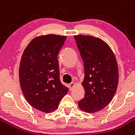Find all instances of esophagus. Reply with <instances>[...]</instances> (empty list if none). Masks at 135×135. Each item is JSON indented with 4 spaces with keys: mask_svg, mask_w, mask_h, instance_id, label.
Masks as SVG:
<instances>
[{
    "mask_svg": "<svg viewBox=\"0 0 135 135\" xmlns=\"http://www.w3.org/2000/svg\"><path fill=\"white\" fill-rule=\"evenodd\" d=\"M75 86V83H71L69 84V88H70V90H72L74 87Z\"/></svg>",
    "mask_w": 135,
    "mask_h": 135,
    "instance_id": "1",
    "label": "esophagus"
}]
</instances>
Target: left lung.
Masks as SVG:
<instances>
[{
  "instance_id": "8db88e82",
  "label": "left lung",
  "mask_w": 135,
  "mask_h": 135,
  "mask_svg": "<svg viewBox=\"0 0 135 135\" xmlns=\"http://www.w3.org/2000/svg\"><path fill=\"white\" fill-rule=\"evenodd\" d=\"M85 66L81 85L85 96L78 102L81 110L94 113L110 103L118 84V66L114 53L100 38L74 35Z\"/></svg>"
}]
</instances>
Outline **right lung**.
Here are the masks:
<instances>
[{
    "label": "right lung",
    "instance_id": "add662e5",
    "mask_svg": "<svg viewBox=\"0 0 135 135\" xmlns=\"http://www.w3.org/2000/svg\"><path fill=\"white\" fill-rule=\"evenodd\" d=\"M65 35L47 34L33 38L24 50L19 65V82L27 102L49 113L57 108L69 89L59 79L57 54Z\"/></svg>",
    "mask_w": 135,
    "mask_h": 135
}]
</instances>
